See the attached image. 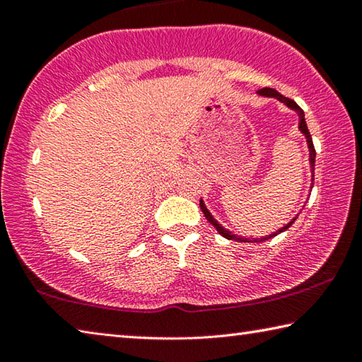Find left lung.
I'll use <instances>...</instances> for the list:
<instances>
[{"mask_svg":"<svg viewBox=\"0 0 362 362\" xmlns=\"http://www.w3.org/2000/svg\"><path fill=\"white\" fill-rule=\"evenodd\" d=\"M259 94L260 95H267V97H276L278 100H281L283 103H286L287 107L289 108H293L296 110V112L298 113V116H300V131H302L305 136H306V140H308V146H310V163H311V166H313V173H315V158H316V151H315V145H313V140H311V134H310V131H308V127H306V122H305V116H303V110L300 108L296 102H293L292 99H289V97H284V95H281L278 90H274V89H272V88H262V89H259ZM199 207H201V211H203V214H204V217L209 220V223H212L214 226H216V230L220 233V235L222 236H225L226 240H236V241H247L249 243V240L247 238H240V236H236V235H231V231H228V230H225L223 226H220L217 222H216V218H214L212 216H211V212L206 209V206H204V203L203 201H199ZM296 222V218L292 220L291 223H287L286 226H283V228H281L279 231H276V233H273V235H269V236H265V238H260V240H252L250 243H262V241H267V240H269V238H273V236H276V235H279V233H283L284 230H287L289 228V226Z\"/></svg>","mask_w":362,"mask_h":362,"instance_id":"1","label":"left lung"}]
</instances>
